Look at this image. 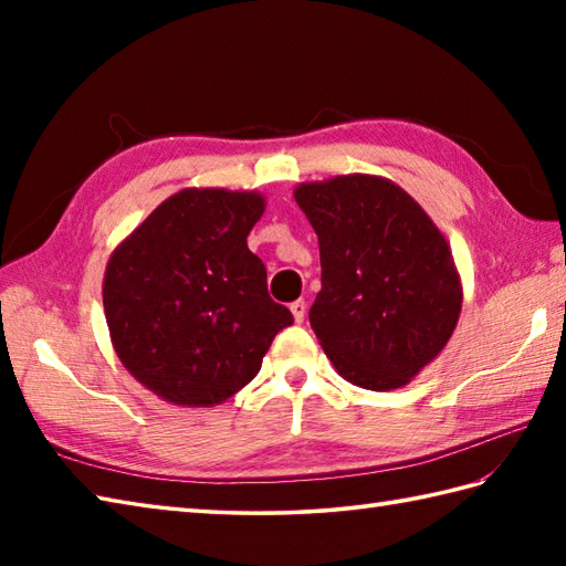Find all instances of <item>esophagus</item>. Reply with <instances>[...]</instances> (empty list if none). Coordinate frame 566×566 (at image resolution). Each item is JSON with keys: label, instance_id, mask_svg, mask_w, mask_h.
I'll return each mask as SVG.
<instances>
[{"label": "esophagus", "instance_id": "34e87169", "mask_svg": "<svg viewBox=\"0 0 566 566\" xmlns=\"http://www.w3.org/2000/svg\"><path fill=\"white\" fill-rule=\"evenodd\" d=\"M292 316H294L296 323H304V318H306V302H302V298H298V302H294L292 304Z\"/></svg>", "mask_w": 566, "mask_h": 566}]
</instances>
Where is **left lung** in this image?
I'll use <instances>...</instances> for the list:
<instances>
[{"instance_id": "obj_1", "label": "left lung", "mask_w": 566, "mask_h": 566, "mask_svg": "<svg viewBox=\"0 0 566 566\" xmlns=\"http://www.w3.org/2000/svg\"><path fill=\"white\" fill-rule=\"evenodd\" d=\"M321 248L311 328L355 387H406L448 345L462 311L450 243L391 179L338 175L294 189Z\"/></svg>"}]
</instances>
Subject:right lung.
Listing matches in <instances>:
<instances>
[{
  "instance_id": "1",
  "label": "right lung",
  "mask_w": 566,
  "mask_h": 566,
  "mask_svg": "<svg viewBox=\"0 0 566 566\" xmlns=\"http://www.w3.org/2000/svg\"><path fill=\"white\" fill-rule=\"evenodd\" d=\"M260 191L189 187L165 199L112 252L104 314L122 365L160 399L209 408L255 379L290 308L268 294L248 235Z\"/></svg>"
}]
</instances>
